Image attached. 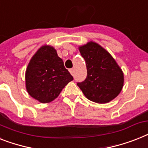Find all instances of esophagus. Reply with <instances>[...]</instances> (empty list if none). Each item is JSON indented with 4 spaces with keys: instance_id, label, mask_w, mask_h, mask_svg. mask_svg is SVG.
Instances as JSON below:
<instances>
[{
    "instance_id": "obj_1",
    "label": "esophagus",
    "mask_w": 148,
    "mask_h": 148,
    "mask_svg": "<svg viewBox=\"0 0 148 148\" xmlns=\"http://www.w3.org/2000/svg\"><path fill=\"white\" fill-rule=\"evenodd\" d=\"M69 71H70V73L71 74H72V75H73V74H74V69H70V70H69Z\"/></svg>"
}]
</instances>
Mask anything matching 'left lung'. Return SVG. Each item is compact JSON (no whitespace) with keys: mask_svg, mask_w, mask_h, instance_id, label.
I'll list each match as a JSON object with an SVG mask.
<instances>
[{"mask_svg":"<svg viewBox=\"0 0 148 148\" xmlns=\"http://www.w3.org/2000/svg\"><path fill=\"white\" fill-rule=\"evenodd\" d=\"M85 60L87 76L77 84L85 97L97 103H106L115 99L124 84L123 72L112 55L93 42L79 47Z\"/></svg>","mask_w":148,"mask_h":148,"instance_id":"left-lung-1","label":"left lung"}]
</instances>
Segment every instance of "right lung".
I'll return each mask as SVG.
<instances>
[{"label": "right lung", "instance_id": "add662e5", "mask_svg": "<svg viewBox=\"0 0 148 148\" xmlns=\"http://www.w3.org/2000/svg\"><path fill=\"white\" fill-rule=\"evenodd\" d=\"M25 77L28 93L42 103L57 98L62 89L74 80L56 50L50 45L42 46L32 56Z\"/></svg>", "mask_w": 148, "mask_h": 148}]
</instances>
